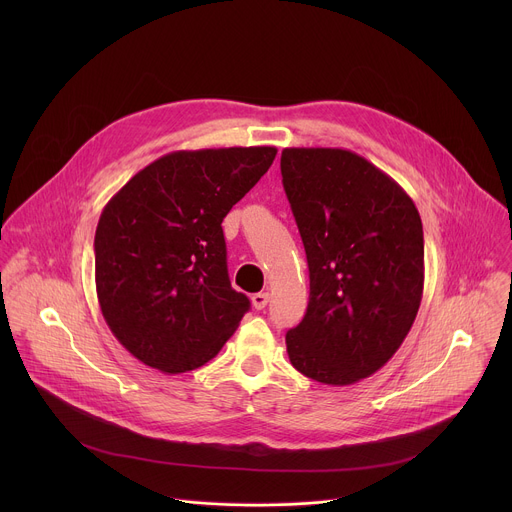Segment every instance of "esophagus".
I'll list each match as a JSON object with an SVG mask.
<instances>
[{"instance_id":"34e87169","label":"esophagus","mask_w":512,"mask_h":512,"mask_svg":"<svg viewBox=\"0 0 512 512\" xmlns=\"http://www.w3.org/2000/svg\"><path fill=\"white\" fill-rule=\"evenodd\" d=\"M269 291H259V294H253V306H255V310H263L267 304H269Z\"/></svg>"}]
</instances>
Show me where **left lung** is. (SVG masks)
Masks as SVG:
<instances>
[{
	"mask_svg": "<svg viewBox=\"0 0 512 512\" xmlns=\"http://www.w3.org/2000/svg\"><path fill=\"white\" fill-rule=\"evenodd\" d=\"M281 176L310 269L294 367L324 385L367 379L409 334L423 294V227L409 194L362 156L285 148Z\"/></svg>",
	"mask_w": 512,
	"mask_h": 512,
	"instance_id": "left-lung-1",
	"label": "left lung"
}]
</instances>
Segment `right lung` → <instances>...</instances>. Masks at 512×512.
Segmentation results:
<instances>
[{
    "label": "right lung",
    "mask_w": 512,
    "mask_h": 512,
    "mask_svg": "<svg viewBox=\"0 0 512 512\" xmlns=\"http://www.w3.org/2000/svg\"><path fill=\"white\" fill-rule=\"evenodd\" d=\"M271 145L172 152L103 208L97 298L113 336L143 364L178 375L233 336L249 298L231 287L223 218L275 160Z\"/></svg>",
    "instance_id": "1"
}]
</instances>
